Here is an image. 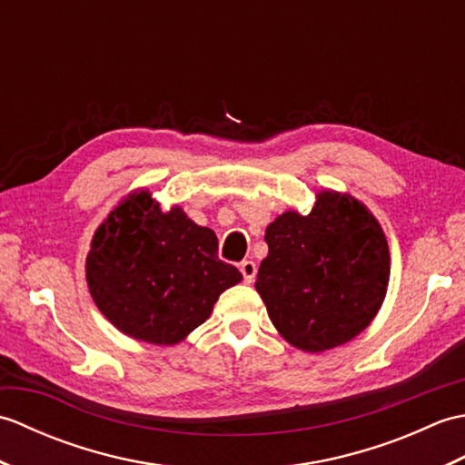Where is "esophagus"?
Returning <instances> with one entry per match:
<instances>
[{
  "instance_id": "esophagus-1",
  "label": "esophagus",
  "mask_w": 465,
  "mask_h": 465,
  "mask_svg": "<svg viewBox=\"0 0 465 465\" xmlns=\"http://www.w3.org/2000/svg\"><path fill=\"white\" fill-rule=\"evenodd\" d=\"M240 272L243 273V280L248 282V283H252L253 280H255V273H258V265H255L253 262H242L240 263Z\"/></svg>"
}]
</instances>
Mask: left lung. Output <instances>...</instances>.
<instances>
[{"label":"left lung","instance_id":"obj_1","mask_svg":"<svg viewBox=\"0 0 465 465\" xmlns=\"http://www.w3.org/2000/svg\"><path fill=\"white\" fill-rule=\"evenodd\" d=\"M268 258L255 290L293 348H338L378 315L390 283V248L368 205L322 190L308 215L283 212L265 227Z\"/></svg>","mask_w":465,"mask_h":465}]
</instances>
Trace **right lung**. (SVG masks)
<instances>
[{"instance_id": "1", "label": "right lung", "mask_w": 465, "mask_h": 465, "mask_svg": "<svg viewBox=\"0 0 465 465\" xmlns=\"http://www.w3.org/2000/svg\"><path fill=\"white\" fill-rule=\"evenodd\" d=\"M85 280L97 310L122 333L173 345L210 318L242 273L217 258L213 230L197 225L180 205L163 212L140 187L95 230Z\"/></svg>"}]
</instances>
